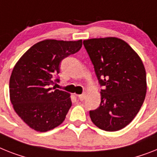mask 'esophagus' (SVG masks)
<instances>
[{
	"mask_svg": "<svg viewBox=\"0 0 157 157\" xmlns=\"http://www.w3.org/2000/svg\"><path fill=\"white\" fill-rule=\"evenodd\" d=\"M77 97L78 98V99L81 101L84 100L85 99V94H78V95H77Z\"/></svg>",
	"mask_w": 157,
	"mask_h": 157,
	"instance_id": "34e87169",
	"label": "esophagus"
}]
</instances>
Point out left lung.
I'll return each instance as SVG.
<instances>
[{
    "label": "left lung",
    "mask_w": 157,
    "mask_h": 157,
    "mask_svg": "<svg viewBox=\"0 0 157 157\" xmlns=\"http://www.w3.org/2000/svg\"><path fill=\"white\" fill-rule=\"evenodd\" d=\"M101 89V103L90 111L94 125L116 132L130 124L146 95V71L139 55L117 37L84 40Z\"/></svg>",
    "instance_id": "obj_1"
}]
</instances>
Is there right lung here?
Here are the masks:
<instances>
[{
  "mask_svg": "<svg viewBox=\"0 0 157 157\" xmlns=\"http://www.w3.org/2000/svg\"><path fill=\"white\" fill-rule=\"evenodd\" d=\"M82 46V40H44L29 48L15 65L10 80V101L33 130L47 132L64 121L72 105L70 94L51 86L59 82L61 62Z\"/></svg>",
  "mask_w": 157,
  "mask_h": 157,
  "instance_id": "1",
  "label": "right lung"
}]
</instances>
